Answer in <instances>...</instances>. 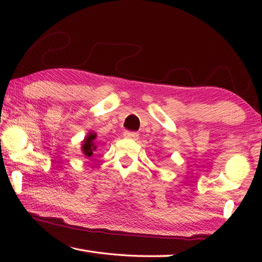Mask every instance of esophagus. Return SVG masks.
<instances>
[{
    "mask_svg": "<svg viewBox=\"0 0 262 262\" xmlns=\"http://www.w3.org/2000/svg\"><path fill=\"white\" fill-rule=\"evenodd\" d=\"M123 136H125L126 139H130V140H137V139H139V134H137L136 132H130V130L123 132Z\"/></svg>",
    "mask_w": 262,
    "mask_h": 262,
    "instance_id": "34e87169",
    "label": "esophagus"
}]
</instances>
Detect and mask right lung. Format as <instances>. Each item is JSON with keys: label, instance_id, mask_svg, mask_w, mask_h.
Masks as SVG:
<instances>
[{"label": "right lung", "instance_id": "obj_1", "mask_svg": "<svg viewBox=\"0 0 262 262\" xmlns=\"http://www.w3.org/2000/svg\"><path fill=\"white\" fill-rule=\"evenodd\" d=\"M96 137H97V135L95 134V133H89L85 139H84L83 143H82V152L84 154V156L91 157L92 155L97 151L98 145H97L95 142Z\"/></svg>", "mask_w": 262, "mask_h": 262}]
</instances>
